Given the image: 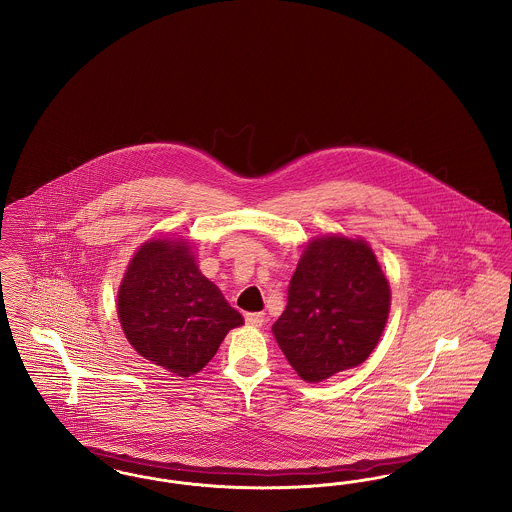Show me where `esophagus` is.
I'll list each match as a JSON object with an SVG mask.
<instances>
[{
  "label": "esophagus",
  "mask_w": 512,
  "mask_h": 512,
  "mask_svg": "<svg viewBox=\"0 0 512 512\" xmlns=\"http://www.w3.org/2000/svg\"><path fill=\"white\" fill-rule=\"evenodd\" d=\"M245 322L251 326H263L265 313H245Z\"/></svg>",
  "instance_id": "1"
}]
</instances>
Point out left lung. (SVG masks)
<instances>
[{
	"mask_svg": "<svg viewBox=\"0 0 512 512\" xmlns=\"http://www.w3.org/2000/svg\"><path fill=\"white\" fill-rule=\"evenodd\" d=\"M390 305V282L370 245L322 236L305 245L272 334L301 380L318 384L365 363Z\"/></svg>",
	"mask_w": 512,
	"mask_h": 512,
	"instance_id": "obj_1",
	"label": "left lung"
}]
</instances>
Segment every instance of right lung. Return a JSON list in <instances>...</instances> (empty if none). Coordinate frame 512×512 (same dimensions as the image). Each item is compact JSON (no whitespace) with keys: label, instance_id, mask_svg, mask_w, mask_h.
<instances>
[{"label":"right lung","instance_id":"1","mask_svg":"<svg viewBox=\"0 0 512 512\" xmlns=\"http://www.w3.org/2000/svg\"><path fill=\"white\" fill-rule=\"evenodd\" d=\"M117 313L136 353L182 378L199 372L224 336L244 324L180 238L151 240L134 253L117 295Z\"/></svg>","mask_w":512,"mask_h":512}]
</instances>
